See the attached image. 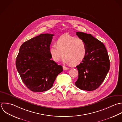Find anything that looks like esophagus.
<instances>
[{
    "label": "esophagus",
    "instance_id": "34e87169",
    "mask_svg": "<svg viewBox=\"0 0 122 122\" xmlns=\"http://www.w3.org/2000/svg\"><path fill=\"white\" fill-rule=\"evenodd\" d=\"M63 69H64V70H68V69H69L68 67H66L65 66H63Z\"/></svg>",
    "mask_w": 122,
    "mask_h": 122
}]
</instances>
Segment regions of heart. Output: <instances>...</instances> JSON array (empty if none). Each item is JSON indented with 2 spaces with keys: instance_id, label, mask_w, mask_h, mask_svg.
<instances>
[{
  "instance_id": "b5f03b06",
  "label": "heart",
  "mask_w": 122,
  "mask_h": 122,
  "mask_svg": "<svg viewBox=\"0 0 122 122\" xmlns=\"http://www.w3.org/2000/svg\"><path fill=\"white\" fill-rule=\"evenodd\" d=\"M56 45L49 48L53 60L58 62L66 57L64 62L76 66L81 63L87 55V46L84 40L68 34L61 36L56 41Z\"/></svg>"
}]
</instances>
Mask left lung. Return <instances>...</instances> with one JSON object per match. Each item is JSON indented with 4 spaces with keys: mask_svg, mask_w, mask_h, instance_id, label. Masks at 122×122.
Listing matches in <instances>:
<instances>
[{
    "mask_svg": "<svg viewBox=\"0 0 122 122\" xmlns=\"http://www.w3.org/2000/svg\"><path fill=\"white\" fill-rule=\"evenodd\" d=\"M76 34L86 43L87 55L76 66L78 77L75 85L81 90L93 91L100 86L109 70L108 54L104 44L91 34L79 32Z\"/></svg>",
    "mask_w": 122,
    "mask_h": 122,
    "instance_id": "obj_1",
    "label": "left lung"
}]
</instances>
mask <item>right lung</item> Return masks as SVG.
<instances>
[{
    "mask_svg": "<svg viewBox=\"0 0 122 122\" xmlns=\"http://www.w3.org/2000/svg\"><path fill=\"white\" fill-rule=\"evenodd\" d=\"M53 36L41 34L25 41L20 47L16 67L23 82L33 92L50 89L63 71L62 66L51 60L49 48Z\"/></svg>",
    "mask_w": 122,
    "mask_h": 122,
    "instance_id": "1",
    "label": "right lung"
}]
</instances>
